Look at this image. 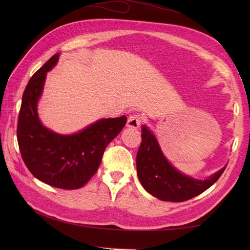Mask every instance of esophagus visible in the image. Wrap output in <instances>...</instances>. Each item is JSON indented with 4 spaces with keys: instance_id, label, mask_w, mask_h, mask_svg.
Instances as JSON below:
<instances>
[{
    "instance_id": "esophagus-1",
    "label": "esophagus",
    "mask_w": 250,
    "mask_h": 250,
    "mask_svg": "<svg viewBox=\"0 0 250 250\" xmlns=\"http://www.w3.org/2000/svg\"><path fill=\"white\" fill-rule=\"evenodd\" d=\"M142 123V117L139 115V113H135V115L130 116L127 120V127L133 128V129H137V128L140 127Z\"/></svg>"
}]
</instances>
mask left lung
<instances>
[{"label": "left lung", "mask_w": 250, "mask_h": 250, "mask_svg": "<svg viewBox=\"0 0 250 250\" xmlns=\"http://www.w3.org/2000/svg\"><path fill=\"white\" fill-rule=\"evenodd\" d=\"M225 167L207 179L181 173L164 155L155 135L142 126V143L137 154L138 177L145 190L163 201L181 202L203 193L222 175Z\"/></svg>", "instance_id": "obj_1"}]
</instances>
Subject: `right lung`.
I'll list each match as a JSON object with an SVG mask.
<instances>
[{
  "instance_id": "right-lung-1",
  "label": "right lung",
  "mask_w": 250,
  "mask_h": 250,
  "mask_svg": "<svg viewBox=\"0 0 250 250\" xmlns=\"http://www.w3.org/2000/svg\"><path fill=\"white\" fill-rule=\"evenodd\" d=\"M53 55L37 71L22 94L18 121V143L29 171L49 186L75 190L84 186L99 168L105 148L123 129L125 116L100 119L73 134L44 127L37 112L47 73L58 62Z\"/></svg>"
}]
</instances>
